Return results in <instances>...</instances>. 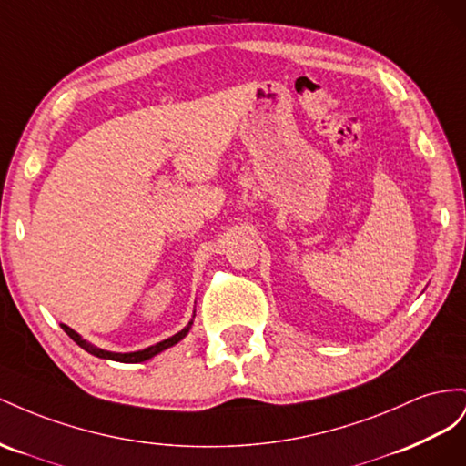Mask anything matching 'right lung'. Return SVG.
Segmentation results:
<instances>
[{"label": "right lung", "instance_id": "1", "mask_svg": "<svg viewBox=\"0 0 466 466\" xmlns=\"http://www.w3.org/2000/svg\"><path fill=\"white\" fill-rule=\"evenodd\" d=\"M191 324H193V322H189L181 331H177L176 336H171V338H167V339H164V341H159V343H156V345H150V348H146V350L132 351V353H115V351L99 350V348H96V345H91V343H87L86 339H82V336H79L77 331H74L72 328H68L66 324H60V326H62V329L66 331V334H68V336L79 345V348L86 350V351L91 353V355L101 357V359H111V361H118V363H140V361H146V359H152V357L157 355V353H162L164 350L171 348V345H176L177 341H181L185 336L189 334Z\"/></svg>", "mask_w": 466, "mask_h": 466}]
</instances>
